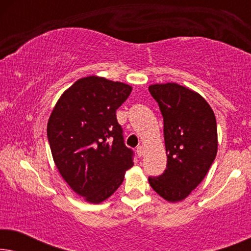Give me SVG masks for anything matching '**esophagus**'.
Returning <instances> with one entry per match:
<instances>
[{"label": "esophagus", "mask_w": 251, "mask_h": 251, "mask_svg": "<svg viewBox=\"0 0 251 251\" xmlns=\"http://www.w3.org/2000/svg\"><path fill=\"white\" fill-rule=\"evenodd\" d=\"M144 153H145V150H144L143 146L137 147V154H138L139 157H142L144 155Z\"/></svg>", "instance_id": "esophagus-1"}]
</instances>
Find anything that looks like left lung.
Instances as JSON below:
<instances>
[{
  "label": "left lung",
  "mask_w": 251,
  "mask_h": 251,
  "mask_svg": "<svg viewBox=\"0 0 251 251\" xmlns=\"http://www.w3.org/2000/svg\"><path fill=\"white\" fill-rule=\"evenodd\" d=\"M149 90L163 116L167 169L149 177L160 197L178 202L203 180L217 154V123L205 99L177 83L153 84Z\"/></svg>",
  "instance_id": "left-lung-1"
}]
</instances>
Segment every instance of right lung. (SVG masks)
I'll return each mask as SVG.
<instances>
[{
    "label": "right lung",
    "instance_id": "right-lung-1",
    "mask_svg": "<svg viewBox=\"0 0 251 251\" xmlns=\"http://www.w3.org/2000/svg\"><path fill=\"white\" fill-rule=\"evenodd\" d=\"M132 88L98 76L80 78L61 95L49 121L48 140L57 169L75 193L100 203L133 166L116 109Z\"/></svg>",
    "mask_w": 251,
    "mask_h": 251
}]
</instances>
